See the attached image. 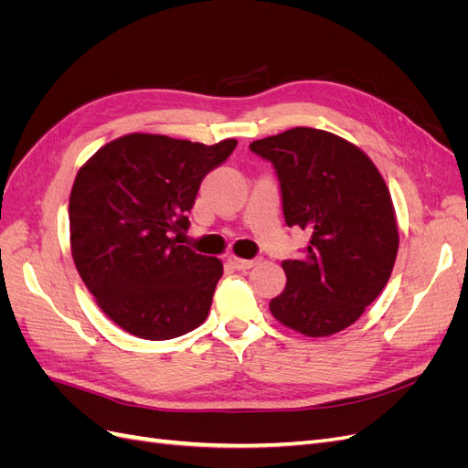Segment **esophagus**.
<instances>
[{
    "label": "esophagus",
    "instance_id": "34e87169",
    "mask_svg": "<svg viewBox=\"0 0 468 468\" xmlns=\"http://www.w3.org/2000/svg\"><path fill=\"white\" fill-rule=\"evenodd\" d=\"M229 261L236 267V269H239V271H246V269H251L253 265L258 263V260H242V258H238V256H229Z\"/></svg>",
    "mask_w": 468,
    "mask_h": 468
}]
</instances>
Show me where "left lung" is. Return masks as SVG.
I'll return each mask as SVG.
<instances>
[{
  "label": "left lung",
  "mask_w": 468,
  "mask_h": 468,
  "mask_svg": "<svg viewBox=\"0 0 468 468\" xmlns=\"http://www.w3.org/2000/svg\"><path fill=\"white\" fill-rule=\"evenodd\" d=\"M275 165L287 226L310 234L301 260H285L287 287L271 314L308 337L346 330L390 279L399 226L385 179L361 148L296 126L250 144Z\"/></svg>",
  "instance_id": "1"
}]
</instances>
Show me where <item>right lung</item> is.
<instances>
[{
  "instance_id": "right-lung-1",
  "label": "right lung",
  "mask_w": 468,
  "mask_h": 468,
  "mask_svg": "<svg viewBox=\"0 0 468 468\" xmlns=\"http://www.w3.org/2000/svg\"><path fill=\"white\" fill-rule=\"evenodd\" d=\"M133 133L99 148L69 193V248L99 308L124 332L172 339L207 320L222 261L179 244L205 176L236 148Z\"/></svg>"
}]
</instances>
